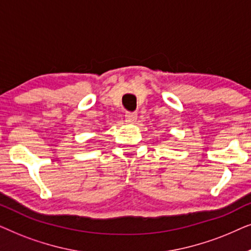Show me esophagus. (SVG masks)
<instances>
[{
  "label": "esophagus",
  "instance_id": "esophagus-1",
  "mask_svg": "<svg viewBox=\"0 0 251 251\" xmlns=\"http://www.w3.org/2000/svg\"><path fill=\"white\" fill-rule=\"evenodd\" d=\"M137 113L136 112H126V121L128 123H133L137 120Z\"/></svg>",
  "mask_w": 251,
  "mask_h": 251
}]
</instances>
